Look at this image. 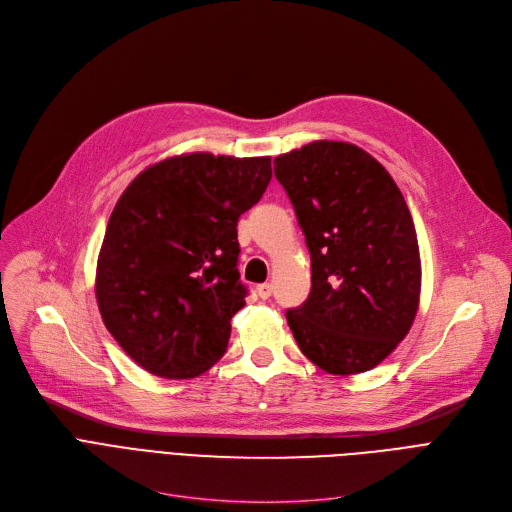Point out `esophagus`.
Returning <instances> with one entry per match:
<instances>
[{
  "label": "esophagus",
  "mask_w": 512,
  "mask_h": 512,
  "mask_svg": "<svg viewBox=\"0 0 512 512\" xmlns=\"http://www.w3.org/2000/svg\"><path fill=\"white\" fill-rule=\"evenodd\" d=\"M257 294H259V299H263V301H267L272 297V284L270 282H265V284H259L257 286Z\"/></svg>",
  "instance_id": "34e87169"
}]
</instances>
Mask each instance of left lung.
Wrapping results in <instances>:
<instances>
[{
  "mask_svg": "<svg viewBox=\"0 0 512 512\" xmlns=\"http://www.w3.org/2000/svg\"><path fill=\"white\" fill-rule=\"evenodd\" d=\"M274 174L311 253L309 299L286 319L303 355L334 375L380 365L419 309L417 232L400 188L351 143L313 141L278 155Z\"/></svg>",
  "mask_w": 512,
  "mask_h": 512,
  "instance_id": "1",
  "label": "left lung"
}]
</instances>
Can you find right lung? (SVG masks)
I'll use <instances>...</instances> for the list:
<instances>
[{"instance_id":"obj_1","label":"right lung","mask_w":512,"mask_h":512,"mask_svg":"<svg viewBox=\"0 0 512 512\" xmlns=\"http://www.w3.org/2000/svg\"><path fill=\"white\" fill-rule=\"evenodd\" d=\"M270 180V157L186 153L126 186L105 228L95 297L134 363L188 380L222 359L247 297L236 224Z\"/></svg>"}]
</instances>
